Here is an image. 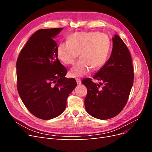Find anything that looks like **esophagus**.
Returning <instances> with one entry per match:
<instances>
[{"instance_id":"obj_1","label":"esophagus","mask_w":152,"mask_h":152,"mask_svg":"<svg viewBox=\"0 0 152 152\" xmlns=\"http://www.w3.org/2000/svg\"><path fill=\"white\" fill-rule=\"evenodd\" d=\"M76 81H77V84H81V80L80 79H76Z\"/></svg>"}]
</instances>
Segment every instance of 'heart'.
<instances>
[{
    "label": "heart",
    "instance_id": "1",
    "mask_svg": "<svg viewBox=\"0 0 152 152\" xmlns=\"http://www.w3.org/2000/svg\"><path fill=\"white\" fill-rule=\"evenodd\" d=\"M110 49L108 37L98 31L75 32L68 35L67 42L59 43L57 55L65 65H72L76 59H79L72 68L73 77L84 76L92 68L94 70L103 66L107 60Z\"/></svg>",
    "mask_w": 152,
    "mask_h": 152
}]
</instances>
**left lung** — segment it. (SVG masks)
<instances>
[{"label": "left lung", "mask_w": 152, "mask_h": 152, "mask_svg": "<svg viewBox=\"0 0 152 152\" xmlns=\"http://www.w3.org/2000/svg\"><path fill=\"white\" fill-rule=\"evenodd\" d=\"M111 56L93 76L96 84L87 78L82 81L87 89L84 100L87 112L94 118L106 120L115 117L125 107L134 82V68L126 45L115 35ZM103 86L100 87V85Z\"/></svg>", "instance_id": "left-lung-1"}]
</instances>
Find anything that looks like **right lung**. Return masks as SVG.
Listing matches in <instances>:
<instances>
[{
  "instance_id": "add662e5",
  "label": "right lung",
  "mask_w": 152,
  "mask_h": 152,
  "mask_svg": "<svg viewBox=\"0 0 152 152\" xmlns=\"http://www.w3.org/2000/svg\"><path fill=\"white\" fill-rule=\"evenodd\" d=\"M62 28L40 29L31 36L16 62L17 89L23 103L34 116L49 120L61 115L66 99L77 86L65 77L53 40Z\"/></svg>"
}]
</instances>
